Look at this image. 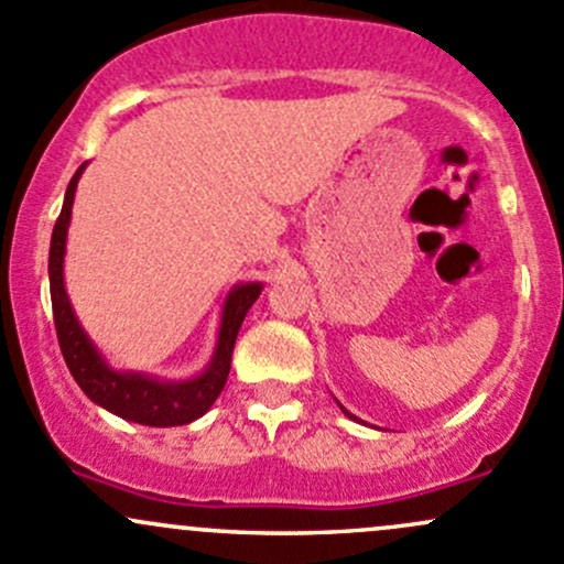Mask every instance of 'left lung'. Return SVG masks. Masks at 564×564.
Segmentation results:
<instances>
[{"mask_svg":"<svg viewBox=\"0 0 564 564\" xmlns=\"http://www.w3.org/2000/svg\"><path fill=\"white\" fill-rule=\"evenodd\" d=\"M337 405H340V402H337ZM340 411H343V413H346V416H348V419H354V422H361V419H357V416H354V413H348V411H346V408H343V405H340Z\"/></svg>","mask_w":564,"mask_h":564,"instance_id":"8db88e82","label":"left lung"}]
</instances>
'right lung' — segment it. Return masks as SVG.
<instances>
[{"label":"right lung","mask_w":564,"mask_h":564,"mask_svg":"<svg viewBox=\"0 0 564 564\" xmlns=\"http://www.w3.org/2000/svg\"><path fill=\"white\" fill-rule=\"evenodd\" d=\"M83 170H86V164H80L78 173L69 181L67 194H64L62 213H58L56 227H53L51 235V257H47L53 324H56L64 361H67L69 372H73V378L78 381L88 400L97 402L105 411L116 413V416L127 419V422L145 426H181L197 422L199 416L210 411V405L221 394L224 383H227L237 332H240L248 307L262 294L264 283L240 281L229 289L221 307V322H218L216 348H213L205 370L197 372V376L159 378L142 370H118V367H112L108 357L97 348V343L83 329L78 316H75L73 302H69L67 286H64V253H67L69 218H73L75 192H78Z\"/></svg>","instance_id":"right-lung-1"}]
</instances>
